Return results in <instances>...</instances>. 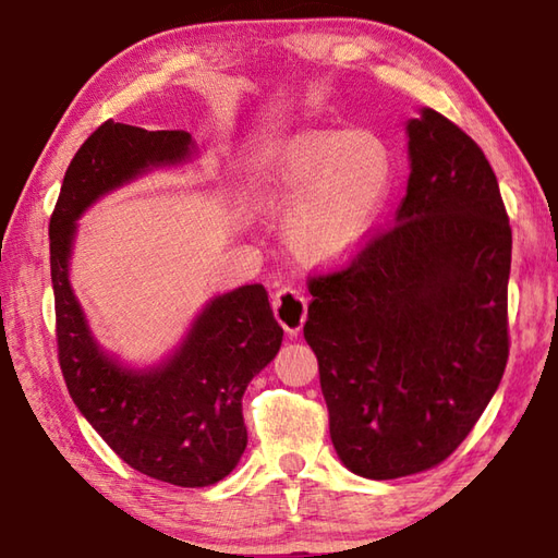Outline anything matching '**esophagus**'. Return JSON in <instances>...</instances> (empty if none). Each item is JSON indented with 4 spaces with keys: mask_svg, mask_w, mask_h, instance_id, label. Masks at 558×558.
Returning <instances> with one entry per match:
<instances>
[{
    "mask_svg": "<svg viewBox=\"0 0 558 558\" xmlns=\"http://www.w3.org/2000/svg\"><path fill=\"white\" fill-rule=\"evenodd\" d=\"M272 313L288 335H298L307 319V298L292 286L280 288L272 295Z\"/></svg>",
    "mask_w": 558,
    "mask_h": 558,
    "instance_id": "obj_1",
    "label": "esophagus"
}]
</instances>
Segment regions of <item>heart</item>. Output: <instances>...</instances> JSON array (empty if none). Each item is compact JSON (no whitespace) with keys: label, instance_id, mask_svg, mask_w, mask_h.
Masks as SVG:
<instances>
[{"label":"heart","instance_id":"heart-1","mask_svg":"<svg viewBox=\"0 0 558 558\" xmlns=\"http://www.w3.org/2000/svg\"><path fill=\"white\" fill-rule=\"evenodd\" d=\"M393 177V149L372 130L305 132L272 145L256 165L263 199L292 209L288 243L310 263H342L369 243Z\"/></svg>","mask_w":558,"mask_h":558}]
</instances>
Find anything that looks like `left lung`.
Wrapping results in <instances>:
<instances>
[{
    "label": "left lung",
    "mask_w": 558,
    "mask_h": 558,
    "mask_svg": "<svg viewBox=\"0 0 558 558\" xmlns=\"http://www.w3.org/2000/svg\"><path fill=\"white\" fill-rule=\"evenodd\" d=\"M411 177L396 219L342 268L307 278L302 327L329 436L362 477L450 458L509 356L512 229L497 177L465 130L426 108L409 122Z\"/></svg>",
    "instance_id": "8db88e82"
}]
</instances>
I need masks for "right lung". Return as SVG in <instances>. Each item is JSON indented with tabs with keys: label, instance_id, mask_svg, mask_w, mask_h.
Listing matches in <instances>:
<instances>
[{
	"label": "right lung",
	"instance_id": "obj_1",
	"mask_svg": "<svg viewBox=\"0 0 558 558\" xmlns=\"http://www.w3.org/2000/svg\"><path fill=\"white\" fill-rule=\"evenodd\" d=\"M184 130H143L106 120L65 169L49 223L59 364L73 403L100 438L147 477L179 487L223 480L245 450L241 396L278 354L282 327L263 286L211 300L165 366L130 372L93 342L69 286L75 219L100 194L147 167L189 155Z\"/></svg>",
	"mask_w": 558,
	"mask_h": 558
}]
</instances>
